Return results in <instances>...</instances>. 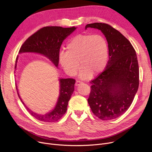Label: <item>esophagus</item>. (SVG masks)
I'll return each mask as SVG.
<instances>
[{
	"label": "esophagus",
	"instance_id": "34e87169",
	"mask_svg": "<svg viewBox=\"0 0 152 152\" xmlns=\"http://www.w3.org/2000/svg\"><path fill=\"white\" fill-rule=\"evenodd\" d=\"M83 83H82V81H79V80H77V81H76V83H75V86H79L80 84H81Z\"/></svg>",
	"mask_w": 152,
	"mask_h": 152
}]
</instances>
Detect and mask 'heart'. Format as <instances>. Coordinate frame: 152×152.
<instances>
[{"instance_id":"b5f03b06","label":"heart","mask_w":152,"mask_h":152,"mask_svg":"<svg viewBox=\"0 0 152 152\" xmlns=\"http://www.w3.org/2000/svg\"><path fill=\"white\" fill-rule=\"evenodd\" d=\"M66 52H61L59 62L66 73L75 76L82 65L79 76L89 78L92 73H99L105 68L109 58L106 38L100 35L79 34L69 40ZM80 62H79L78 61Z\"/></svg>"}]
</instances>
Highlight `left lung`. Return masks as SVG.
I'll list each match as a JSON object with an SVG mask.
<instances>
[{
	"instance_id": "1",
	"label": "left lung",
	"mask_w": 152,
	"mask_h": 152,
	"mask_svg": "<svg viewBox=\"0 0 152 152\" xmlns=\"http://www.w3.org/2000/svg\"><path fill=\"white\" fill-rule=\"evenodd\" d=\"M101 30L109 46V60L104 72L91 84L88 103L95 115L102 120L124 114L132 103L139 87V65L132 45L110 26L95 23L85 28Z\"/></svg>"
}]
</instances>
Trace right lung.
<instances>
[{
    "label": "right lung",
    "mask_w": 152,
    "mask_h": 152,
    "mask_svg": "<svg viewBox=\"0 0 152 152\" xmlns=\"http://www.w3.org/2000/svg\"><path fill=\"white\" fill-rule=\"evenodd\" d=\"M76 28L75 27L69 28L58 26L45 27L27 39L20 49L19 54L30 53L41 54L48 58L56 68H58L60 46L64 39L72 34ZM18 60V56L16 60L15 71L17 69ZM58 80L59 95L56 105L51 110L44 114L34 112L25 104L19 95L18 86H16L17 93L21 102L28 113L37 120L45 122H54L66 113L68 102L75 90V80L71 78H59Z\"/></svg>",
    "instance_id": "1"
}]
</instances>
